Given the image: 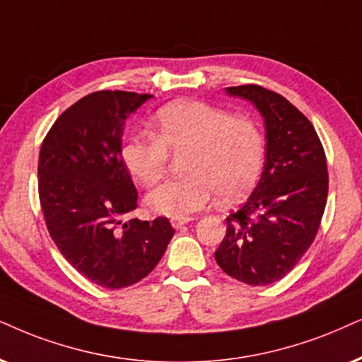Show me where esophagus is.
Here are the masks:
<instances>
[{"instance_id": "1", "label": "esophagus", "mask_w": 362, "mask_h": 362, "mask_svg": "<svg viewBox=\"0 0 362 362\" xmlns=\"http://www.w3.org/2000/svg\"><path fill=\"white\" fill-rule=\"evenodd\" d=\"M192 221L190 217H185V218H172V226L173 228H182L184 226H187Z\"/></svg>"}]
</instances>
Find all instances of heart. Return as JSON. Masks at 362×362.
<instances>
[{
	"label": "heart",
	"mask_w": 362,
	"mask_h": 362,
	"mask_svg": "<svg viewBox=\"0 0 362 362\" xmlns=\"http://www.w3.org/2000/svg\"><path fill=\"white\" fill-rule=\"evenodd\" d=\"M152 134L130 135L122 144L128 173L150 187L163 177L170 153L187 152V177L148 192L152 212L185 218L207 207L214 194L234 202L252 190L264 165L265 141L257 123L199 100H178L157 110Z\"/></svg>",
	"instance_id": "b5f03b06"
}]
</instances>
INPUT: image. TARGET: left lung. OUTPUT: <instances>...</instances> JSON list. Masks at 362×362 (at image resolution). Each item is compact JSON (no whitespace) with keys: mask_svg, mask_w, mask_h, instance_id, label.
Here are the masks:
<instances>
[{"mask_svg":"<svg viewBox=\"0 0 362 362\" xmlns=\"http://www.w3.org/2000/svg\"><path fill=\"white\" fill-rule=\"evenodd\" d=\"M226 91L254 103L267 141L259 184L226 218L215 260L237 281L269 286L289 274L315 239L329 189L326 153L313 123L282 95L259 85Z\"/></svg>","mask_w":362,"mask_h":362,"instance_id":"1","label":"left lung"}]
</instances>
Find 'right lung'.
<instances>
[{
    "instance_id": "right-lung-1",
    "label": "right lung",
    "mask_w": 362,
    "mask_h": 362,
    "mask_svg": "<svg viewBox=\"0 0 362 362\" xmlns=\"http://www.w3.org/2000/svg\"><path fill=\"white\" fill-rule=\"evenodd\" d=\"M152 98L134 91H95L73 103L45 136L38 194L58 250L97 286L122 289L153 271L175 234L167 217H123L136 189L122 162L127 117Z\"/></svg>"
}]
</instances>
